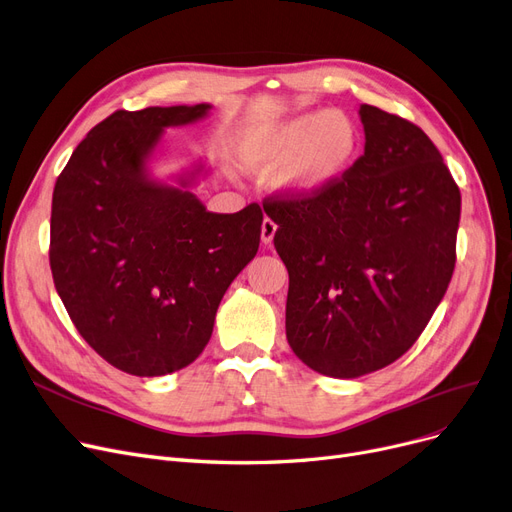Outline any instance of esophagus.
Instances as JSON below:
<instances>
[{
    "label": "esophagus",
    "mask_w": 512,
    "mask_h": 512,
    "mask_svg": "<svg viewBox=\"0 0 512 512\" xmlns=\"http://www.w3.org/2000/svg\"><path fill=\"white\" fill-rule=\"evenodd\" d=\"M276 230H278V226L274 224V221L270 217H265L263 224H261V242L263 244H272V240L276 236Z\"/></svg>",
    "instance_id": "esophagus-1"
}]
</instances>
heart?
<instances>
[{"label": "heart", "mask_w": 512, "mask_h": 512, "mask_svg": "<svg viewBox=\"0 0 512 512\" xmlns=\"http://www.w3.org/2000/svg\"><path fill=\"white\" fill-rule=\"evenodd\" d=\"M362 133L341 110H307L253 127L242 140L240 161L251 173H276L278 188L314 198L337 186L355 167Z\"/></svg>", "instance_id": "1"}]
</instances>
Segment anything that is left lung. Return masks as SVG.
Masks as SVG:
<instances>
[{
  "mask_svg": "<svg viewBox=\"0 0 512 512\" xmlns=\"http://www.w3.org/2000/svg\"><path fill=\"white\" fill-rule=\"evenodd\" d=\"M364 154L314 198L272 196L274 247L288 270L286 339L326 376L393 364L452 280L460 190L429 136L362 104Z\"/></svg>",
  "mask_w": 512,
  "mask_h": 512,
  "instance_id": "8db88e82",
  "label": "left lung"
}]
</instances>
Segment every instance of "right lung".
Segmentation results:
<instances>
[{
    "instance_id": "add662e5",
    "label": "right lung",
    "mask_w": 512,
    "mask_h": 512,
    "mask_svg": "<svg viewBox=\"0 0 512 512\" xmlns=\"http://www.w3.org/2000/svg\"><path fill=\"white\" fill-rule=\"evenodd\" d=\"M211 104L117 110L75 148L52 196L50 268L79 335L115 368L163 376L207 347L217 307L257 255L263 213H211L192 194L203 161L154 180L167 127Z\"/></svg>"
}]
</instances>
